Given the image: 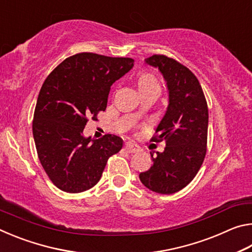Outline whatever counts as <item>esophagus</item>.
I'll list each match as a JSON object with an SVG mask.
<instances>
[{
	"label": "esophagus",
	"mask_w": 252,
	"mask_h": 252,
	"mask_svg": "<svg viewBox=\"0 0 252 252\" xmlns=\"http://www.w3.org/2000/svg\"><path fill=\"white\" fill-rule=\"evenodd\" d=\"M125 149L129 153H135V152L140 151V147L136 146V144H134V143H132V142H126L125 144Z\"/></svg>",
	"instance_id": "obj_1"
}]
</instances>
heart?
I'll return each mask as SVG.
<instances>
[{"label": "heart", "mask_w": 252, "mask_h": 252, "mask_svg": "<svg viewBox=\"0 0 252 252\" xmlns=\"http://www.w3.org/2000/svg\"><path fill=\"white\" fill-rule=\"evenodd\" d=\"M138 85H139V89L141 90V89L144 88H149V87H153V85H158V82L155 76L150 73H143L139 76L138 79Z\"/></svg>", "instance_id": "b5f03b06"}]
</instances>
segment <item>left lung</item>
I'll use <instances>...</instances> for the list:
<instances>
[{"label":"left lung","mask_w":252,"mask_h":252,"mask_svg":"<svg viewBox=\"0 0 252 252\" xmlns=\"http://www.w3.org/2000/svg\"><path fill=\"white\" fill-rule=\"evenodd\" d=\"M158 67L167 82L169 103L153 141H165L163 152L152 157V167L139 178L161 194L178 192L193 180L207 152L208 105L201 85L188 67L165 55L144 60Z\"/></svg>","instance_id":"1"}]
</instances>
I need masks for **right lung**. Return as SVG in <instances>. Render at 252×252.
Here are the masks:
<instances>
[{"label":"right lung","instance_id":"obj_1","mask_svg":"<svg viewBox=\"0 0 252 252\" xmlns=\"http://www.w3.org/2000/svg\"><path fill=\"white\" fill-rule=\"evenodd\" d=\"M130 58L78 53L65 59L42 85L33 117L37 156L60 190L83 192L99 182L108 159L122 149L120 136L93 140L83 130L108 103L110 88L133 67Z\"/></svg>","mask_w":252,"mask_h":252}]
</instances>
